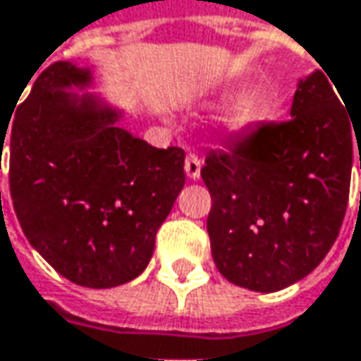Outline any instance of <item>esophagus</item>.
Here are the masks:
<instances>
[{
  "instance_id": "esophagus-1",
  "label": "esophagus",
  "mask_w": 361,
  "mask_h": 361,
  "mask_svg": "<svg viewBox=\"0 0 361 361\" xmlns=\"http://www.w3.org/2000/svg\"><path fill=\"white\" fill-rule=\"evenodd\" d=\"M185 176L190 180H200V169H202V161L198 159V154H188L185 163H183Z\"/></svg>"
}]
</instances>
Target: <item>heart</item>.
I'll use <instances>...</instances> for the list:
<instances>
[{"mask_svg":"<svg viewBox=\"0 0 361 361\" xmlns=\"http://www.w3.org/2000/svg\"><path fill=\"white\" fill-rule=\"evenodd\" d=\"M256 119H258V103L252 97H238L235 101L229 103L223 123L229 130L238 132V130L250 128Z\"/></svg>","mask_w":361,"mask_h":361,"instance_id":"1","label":"heart"}]
</instances>
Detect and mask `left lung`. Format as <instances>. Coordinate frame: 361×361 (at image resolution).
Wrapping results in <instances>:
<instances>
[{"label": "left lung", "instance_id": "left-lung-1", "mask_svg": "<svg viewBox=\"0 0 361 361\" xmlns=\"http://www.w3.org/2000/svg\"><path fill=\"white\" fill-rule=\"evenodd\" d=\"M331 82L314 70L298 80L291 119L262 123L207 157L200 176L213 196L211 252L233 285L285 289L310 275L339 235L361 121Z\"/></svg>", "mask_w": 361, "mask_h": 361}]
</instances>
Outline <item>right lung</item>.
<instances>
[{
  "label": "right lung",
  "mask_w": 361,
  "mask_h": 361,
  "mask_svg": "<svg viewBox=\"0 0 361 361\" xmlns=\"http://www.w3.org/2000/svg\"><path fill=\"white\" fill-rule=\"evenodd\" d=\"M92 84V68L72 61L37 78L10 126V192L26 240L61 277L109 289L148 267L185 152L121 128L123 109L84 92Z\"/></svg>",
  "instance_id": "1"
}]
</instances>
